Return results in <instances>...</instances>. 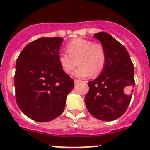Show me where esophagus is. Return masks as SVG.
<instances>
[{
  "label": "esophagus",
  "mask_w": 150,
  "mask_h": 150,
  "mask_svg": "<svg viewBox=\"0 0 150 150\" xmlns=\"http://www.w3.org/2000/svg\"><path fill=\"white\" fill-rule=\"evenodd\" d=\"M74 83L75 84H77V83H79V82H80V80H79V79H74Z\"/></svg>",
  "instance_id": "obj_1"
}]
</instances>
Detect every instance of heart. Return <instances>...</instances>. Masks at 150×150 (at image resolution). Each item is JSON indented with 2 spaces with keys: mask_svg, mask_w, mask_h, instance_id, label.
Wrapping results in <instances>:
<instances>
[{
  "mask_svg": "<svg viewBox=\"0 0 150 150\" xmlns=\"http://www.w3.org/2000/svg\"><path fill=\"white\" fill-rule=\"evenodd\" d=\"M66 53H60L58 60L65 74H71L76 66L79 68L74 73L78 78H86L91 75L97 76L102 72L106 61V53L101 43L91 40L77 38L67 46Z\"/></svg>",
  "mask_w": 150,
  "mask_h": 150,
  "instance_id": "b5f03b06",
  "label": "heart"
}]
</instances>
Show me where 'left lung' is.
Listing matches in <instances>:
<instances>
[{
	"mask_svg": "<svg viewBox=\"0 0 150 150\" xmlns=\"http://www.w3.org/2000/svg\"><path fill=\"white\" fill-rule=\"evenodd\" d=\"M106 53L102 73L88 82L85 97L86 108L97 119L112 121L121 117L128 108L134 86V65L123 45L107 33L94 34Z\"/></svg>",
	"mask_w": 150,
	"mask_h": 150,
	"instance_id": "8db88e82",
	"label": "left lung"
}]
</instances>
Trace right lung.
I'll use <instances>...</instances> for the list:
<instances>
[{
	"mask_svg": "<svg viewBox=\"0 0 150 150\" xmlns=\"http://www.w3.org/2000/svg\"><path fill=\"white\" fill-rule=\"evenodd\" d=\"M62 40L60 37L38 38L23 49L16 61V102L21 112L35 121L58 117L74 86L59 63Z\"/></svg>",
	"mask_w": 150,
	"mask_h": 150,
	"instance_id": "obj_1",
	"label": "right lung"
}]
</instances>
